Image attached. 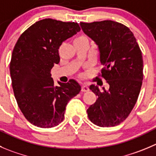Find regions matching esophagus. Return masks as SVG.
Instances as JSON below:
<instances>
[{"instance_id":"34e87169","label":"esophagus","mask_w":156,"mask_h":156,"mask_svg":"<svg viewBox=\"0 0 156 156\" xmlns=\"http://www.w3.org/2000/svg\"><path fill=\"white\" fill-rule=\"evenodd\" d=\"M81 91H82V92H87V91H89V87H87V85H83L82 87V88H81Z\"/></svg>"}]
</instances>
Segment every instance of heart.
Masks as SVG:
<instances>
[{
    "mask_svg": "<svg viewBox=\"0 0 156 156\" xmlns=\"http://www.w3.org/2000/svg\"><path fill=\"white\" fill-rule=\"evenodd\" d=\"M75 41H88V37L87 36H84V35H81V36L77 37L75 39Z\"/></svg>",
    "mask_w": 156,
    "mask_h": 156,
    "instance_id": "1",
    "label": "heart"
}]
</instances>
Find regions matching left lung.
<instances>
[{
	"label": "left lung",
	"instance_id": "left-lung-1",
	"mask_svg": "<svg viewBox=\"0 0 156 156\" xmlns=\"http://www.w3.org/2000/svg\"><path fill=\"white\" fill-rule=\"evenodd\" d=\"M80 24L98 46L104 66L99 76L109 86L103 91L90 86L98 99L87 115L98 126H115L129 116L139 97L143 80L142 51L133 32L122 23L103 20Z\"/></svg>",
	"mask_w": 156,
	"mask_h": 156
}]
</instances>
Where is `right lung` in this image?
<instances>
[{
	"label": "right lung",
	"instance_id": "obj_1",
	"mask_svg": "<svg viewBox=\"0 0 156 156\" xmlns=\"http://www.w3.org/2000/svg\"><path fill=\"white\" fill-rule=\"evenodd\" d=\"M80 30L77 23L47 18L31 25L16 43L10 63L13 90L20 111L33 125L58 126L67 103L81 90L74 80L55 86L50 74L60 62L62 43Z\"/></svg>",
	"mask_w": 156,
	"mask_h": 156
}]
</instances>
